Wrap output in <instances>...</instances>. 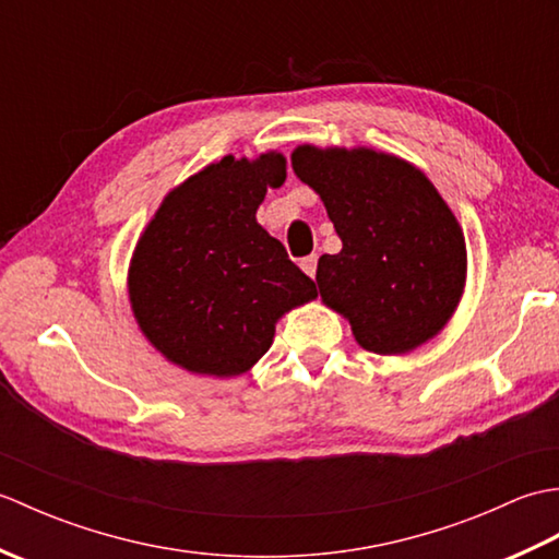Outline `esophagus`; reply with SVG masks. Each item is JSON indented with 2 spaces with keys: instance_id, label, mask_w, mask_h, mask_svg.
Wrapping results in <instances>:
<instances>
[{
  "instance_id": "esophagus-1",
  "label": "esophagus",
  "mask_w": 559,
  "mask_h": 559,
  "mask_svg": "<svg viewBox=\"0 0 559 559\" xmlns=\"http://www.w3.org/2000/svg\"><path fill=\"white\" fill-rule=\"evenodd\" d=\"M300 266H302V271L307 273V276L314 278V276H317V254L305 257V259L300 261Z\"/></svg>"
}]
</instances>
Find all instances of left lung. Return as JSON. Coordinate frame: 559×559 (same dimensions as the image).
<instances>
[{
  "label": "left lung",
  "instance_id": "left-lung-1",
  "mask_svg": "<svg viewBox=\"0 0 559 559\" xmlns=\"http://www.w3.org/2000/svg\"><path fill=\"white\" fill-rule=\"evenodd\" d=\"M290 163L324 201L343 242L317 264L326 307L379 355L411 353L435 338L466 286V240L425 173L365 146L305 144Z\"/></svg>",
  "mask_w": 559,
  "mask_h": 559
}]
</instances>
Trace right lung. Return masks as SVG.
<instances>
[{
  "label": "right lung",
  "instance_id": "add662e5",
  "mask_svg": "<svg viewBox=\"0 0 559 559\" xmlns=\"http://www.w3.org/2000/svg\"><path fill=\"white\" fill-rule=\"evenodd\" d=\"M286 158L266 151L223 156L170 189L141 233L127 273L141 334L165 360L206 377L252 370L293 307L317 298L314 281L257 223Z\"/></svg>",
  "mask_w": 559,
  "mask_h": 559
}]
</instances>
